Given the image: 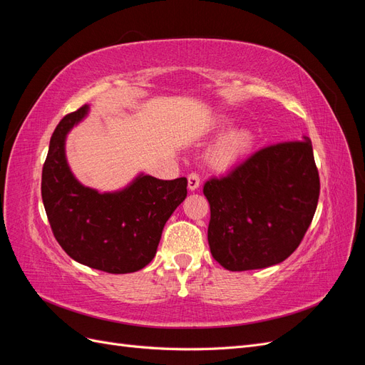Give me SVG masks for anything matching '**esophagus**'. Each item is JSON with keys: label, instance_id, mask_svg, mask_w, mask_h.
<instances>
[{"label": "esophagus", "instance_id": "1", "mask_svg": "<svg viewBox=\"0 0 365 365\" xmlns=\"http://www.w3.org/2000/svg\"><path fill=\"white\" fill-rule=\"evenodd\" d=\"M189 190H196L197 187H200V184H201V180H200V175L197 173H195V172H192L190 175H189Z\"/></svg>", "mask_w": 365, "mask_h": 365}]
</instances>
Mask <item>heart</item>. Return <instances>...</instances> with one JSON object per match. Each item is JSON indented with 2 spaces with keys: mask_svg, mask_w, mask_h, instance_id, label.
<instances>
[{
  "mask_svg": "<svg viewBox=\"0 0 365 365\" xmlns=\"http://www.w3.org/2000/svg\"><path fill=\"white\" fill-rule=\"evenodd\" d=\"M230 125L228 120L217 121V128L224 129ZM254 145V135L248 129H235L220 137L208 152V161L217 170H227L248 155Z\"/></svg>",
  "mask_w": 365,
  "mask_h": 365,
  "instance_id": "heart-1",
  "label": "heart"
}]
</instances>
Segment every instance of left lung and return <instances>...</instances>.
Here are the masks:
<instances>
[{
    "label": "left lung",
    "mask_w": 365,
    "mask_h": 365,
    "mask_svg": "<svg viewBox=\"0 0 365 365\" xmlns=\"http://www.w3.org/2000/svg\"><path fill=\"white\" fill-rule=\"evenodd\" d=\"M208 245L228 271L272 267L300 245L315 215L319 176L312 143L263 148L224 178L204 184Z\"/></svg>",
    "instance_id": "left-lung-1"
}]
</instances>
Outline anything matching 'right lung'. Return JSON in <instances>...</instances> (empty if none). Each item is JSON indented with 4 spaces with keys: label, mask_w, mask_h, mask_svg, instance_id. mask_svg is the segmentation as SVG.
<instances>
[{
    "label": "right lung",
    "mask_w": 365,
    "mask_h": 365,
    "mask_svg": "<svg viewBox=\"0 0 365 365\" xmlns=\"http://www.w3.org/2000/svg\"><path fill=\"white\" fill-rule=\"evenodd\" d=\"M90 106L54 129L42 168L41 193L53 235L71 259L109 274L135 272L155 257L163 228L187 196V178L140 173L125 189L98 193L76 180L65 157L68 132Z\"/></svg>",
    "instance_id": "obj_1"
}]
</instances>
